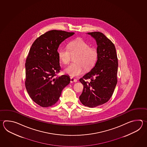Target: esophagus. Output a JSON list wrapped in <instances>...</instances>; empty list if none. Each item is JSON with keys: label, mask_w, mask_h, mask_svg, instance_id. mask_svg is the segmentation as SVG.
Here are the masks:
<instances>
[{"label": "esophagus", "mask_w": 147, "mask_h": 147, "mask_svg": "<svg viewBox=\"0 0 147 147\" xmlns=\"http://www.w3.org/2000/svg\"><path fill=\"white\" fill-rule=\"evenodd\" d=\"M77 82V79H75V78H70V82H71V83H73V82Z\"/></svg>", "instance_id": "34e87169"}]
</instances>
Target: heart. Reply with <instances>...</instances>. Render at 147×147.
Instances as JSON below:
<instances>
[{"label":"heart","mask_w":147,"mask_h":147,"mask_svg":"<svg viewBox=\"0 0 147 147\" xmlns=\"http://www.w3.org/2000/svg\"><path fill=\"white\" fill-rule=\"evenodd\" d=\"M58 57L63 64L69 63L71 56L76 55L75 63L70 64L65 69V72L70 77H75L82 75L84 69H91L97 62L98 53L97 49L90 48L89 44L81 39L69 42L68 47H60L58 51Z\"/></svg>","instance_id":"heart-1"}]
</instances>
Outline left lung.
<instances>
[{"label": "left lung", "mask_w": 147, "mask_h": 147, "mask_svg": "<svg viewBox=\"0 0 147 147\" xmlns=\"http://www.w3.org/2000/svg\"><path fill=\"white\" fill-rule=\"evenodd\" d=\"M97 45L98 57L94 68L79 79L84 86L79 97L85 106L94 108L107 102L112 96L117 83L118 62L112 41L100 32H88ZM89 78V82L85 80Z\"/></svg>", "instance_id": "obj_1"}]
</instances>
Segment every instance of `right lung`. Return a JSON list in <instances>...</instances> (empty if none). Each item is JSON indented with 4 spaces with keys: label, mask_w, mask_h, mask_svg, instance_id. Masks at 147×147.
Wrapping results in <instances>:
<instances>
[{
    "label": "right lung",
    "mask_w": 147,
    "mask_h": 147,
    "mask_svg": "<svg viewBox=\"0 0 147 147\" xmlns=\"http://www.w3.org/2000/svg\"><path fill=\"white\" fill-rule=\"evenodd\" d=\"M74 32L53 30L38 38L26 59L25 86L34 102L42 107L52 106L59 100L63 89L70 82L68 75L56 77L60 71L58 49Z\"/></svg>",
    "instance_id": "obj_1"
}]
</instances>
